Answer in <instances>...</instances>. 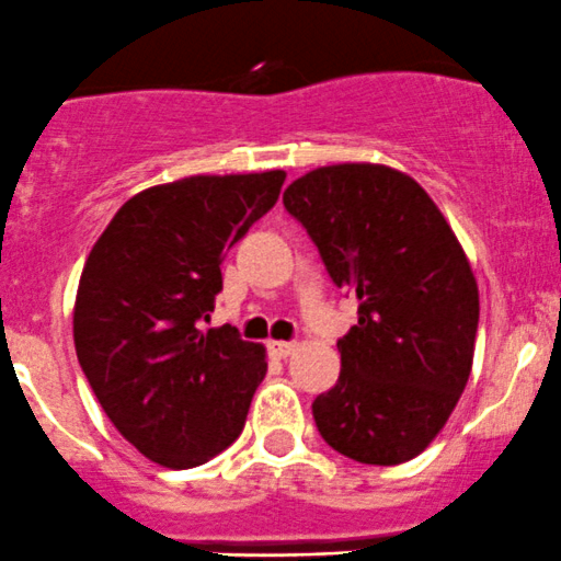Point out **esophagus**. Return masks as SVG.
Returning <instances> with one entry per match:
<instances>
[{
	"instance_id": "1",
	"label": "esophagus",
	"mask_w": 561,
	"mask_h": 561,
	"mask_svg": "<svg viewBox=\"0 0 561 561\" xmlns=\"http://www.w3.org/2000/svg\"><path fill=\"white\" fill-rule=\"evenodd\" d=\"M297 352V343H288V341H270V354L275 359H286Z\"/></svg>"
}]
</instances>
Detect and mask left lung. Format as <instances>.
I'll list each match as a JSON object with an SVG mask.
<instances>
[{"label":"left lung","instance_id":"left-lung-1","mask_svg":"<svg viewBox=\"0 0 561 561\" xmlns=\"http://www.w3.org/2000/svg\"><path fill=\"white\" fill-rule=\"evenodd\" d=\"M357 324L337 341L341 376L313 401L321 439L374 467L412 461L450 420L474 359L480 291L434 198L403 171L335 163L283 193Z\"/></svg>","mask_w":561,"mask_h":561}]
</instances>
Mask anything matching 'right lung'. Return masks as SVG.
<instances>
[{"mask_svg": "<svg viewBox=\"0 0 561 561\" xmlns=\"http://www.w3.org/2000/svg\"><path fill=\"white\" fill-rule=\"evenodd\" d=\"M286 171L196 174L127 198L92 245L73 341L114 428L149 461L193 469L245 428L267 348L204 330L220 256L275 207Z\"/></svg>", "mask_w": 561, "mask_h": 561, "instance_id": "right-lung-1", "label": "right lung"}]
</instances>
